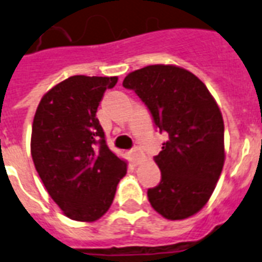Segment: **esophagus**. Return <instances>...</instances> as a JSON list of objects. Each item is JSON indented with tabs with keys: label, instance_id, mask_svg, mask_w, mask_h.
Returning <instances> with one entry per match:
<instances>
[{
	"label": "esophagus",
	"instance_id": "obj_1",
	"mask_svg": "<svg viewBox=\"0 0 262 262\" xmlns=\"http://www.w3.org/2000/svg\"><path fill=\"white\" fill-rule=\"evenodd\" d=\"M129 156H131V160L135 165H138L142 160V151L139 148H134L133 151H129Z\"/></svg>",
	"mask_w": 262,
	"mask_h": 262
}]
</instances>
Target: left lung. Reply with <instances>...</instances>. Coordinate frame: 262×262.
<instances>
[{
    "label": "left lung",
    "instance_id": "left-lung-1",
    "mask_svg": "<svg viewBox=\"0 0 262 262\" xmlns=\"http://www.w3.org/2000/svg\"><path fill=\"white\" fill-rule=\"evenodd\" d=\"M123 86L169 135L155 156L162 182L147 192L151 207L172 221L191 217L211 199L224 167V120L216 100L195 74L175 64L133 71Z\"/></svg>",
    "mask_w": 262,
    "mask_h": 262
}]
</instances>
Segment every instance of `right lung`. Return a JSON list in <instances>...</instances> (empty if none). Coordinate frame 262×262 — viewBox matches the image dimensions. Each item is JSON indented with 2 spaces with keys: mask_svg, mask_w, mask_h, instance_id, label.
Masks as SVG:
<instances>
[{
  "mask_svg": "<svg viewBox=\"0 0 262 262\" xmlns=\"http://www.w3.org/2000/svg\"><path fill=\"white\" fill-rule=\"evenodd\" d=\"M118 77L73 75L42 97L31 127L30 151L45 188L64 216L82 223L111 207L127 162L107 147L97 110Z\"/></svg>",
  "mask_w": 262,
  "mask_h": 262,
  "instance_id": "right-lung-1",
  "label": "right lung"
}]
</instances>
